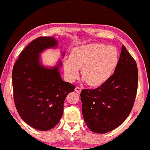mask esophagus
Segmentation results:
<instances>
[{"mask_svg":"<svg viewBox=\"0 0 150 150\" xmlns=\"http://www.w3.org/2000/svg\"><path fill=\"white\" fill-rule=\"evenodd\" d=\"M75 91L77 92V93H81V91H82V88H80V87H76L75 88Z\"/></svg>","mask_w":150,"mask_h":150,"instance_id":"1","label":"esophagus"}]
</instances>
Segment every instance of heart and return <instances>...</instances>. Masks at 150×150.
Wrapping results in <instances>:
<instances>
[{
    "label": "heart",
    "instance_id": "obj_1",
    "mask_svg": "<svg viewBox=\"0 0 150 150\" xmlns=\"http://www.w3.org/2000/svg\"><path fill=\"white\" fill-rule=\"evenodd\" d=\"M119 60L116 47L103 44L91 43L75 47L70 58L64 61L67 79L72 82L82 76L91 86H98L106 82L115 69Z\"/></svg>",
    "mask_w": 150,
    "mask_h": 150
}]
</instances>
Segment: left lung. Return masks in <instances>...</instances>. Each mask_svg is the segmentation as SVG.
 <instances>
[{
  "instance_id": "1",
  "label": "left lung",
  "mask_w": 150,
  "mask_h": 150,
  "mask_svg": "<svg viewBox=\"0 0 150 150\" xmlns=\"http://www.w3.org/2000/svg\"><path fill=\"white\" fill-rule=\"evenodd\" d=\"M138 69L124 45L113 74L99 87L82 90V111L91 132L105 133L119 126L128 117L135 100Z\"/></svg>"
}]
</instances>
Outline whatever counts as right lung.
<instances>
[{
    "mask_svg": "<svg viewBox=\"0 0 150 150\" xmlns=\"http://www.w3.org/2000/svg\"><path fill=\"white\" fill-rule=\"evenodd\" d=\"M57 44L52 37L33 40L21 53L13 68L16 109L25 122L40 131L50 130L58 124L63 113L65 98L75 88L60 77V60L52 68L40 64L39 53L57 47Z\"/></svg>",
    "mask_w": 150,
    "mask_h": 150,
    "instance_id": "1",
    "label": "right lung"
}]
</instances>
